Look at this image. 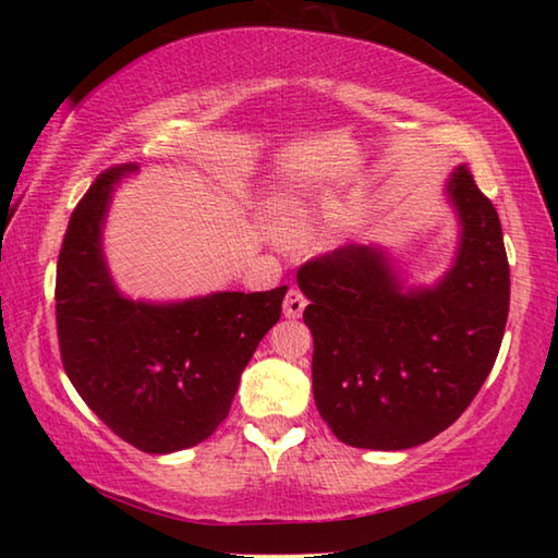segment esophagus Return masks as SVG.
<instances>
[{
	"label": "esophagus",
	"instance_id": "1",
	"mask_svg": "<svg viewBox=\"0 0 558 558\" xmlns=\"http://www.w3.org/2000/svg\"><path fill=\"white\" fill-rule=\"evenodd\" d=\"M305 307H307V298L302 295L298 288H290L286 295V302H282V313H286V317L298 319V317H302V313H305Z\"/></svg>",
	"mask_w": 558,
	"mask_h": 558
}]
</instances>
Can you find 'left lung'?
<instances>
[{
  "label": "left lung",
  "instance_id": "1",
  "mask_svg": "<svg viewBox=\"0 0 558 558\" xmlns=\"http://www.w3.org/2000/svg\"><path fill=\"white\" fill-rule=\"evenodd\" d=\"M448 199L460 243L433 288L403 290L374 245H344L298 270L310 300L302 319L315 342V403L347 446L428 442L460 418L493 372L509 313L502 226L465 165L450 174Z\"/></svg>",
  "mask_w": 558,
  "mask_h": 558
}]
</instances>
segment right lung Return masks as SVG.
I'll return each instance as SVG.
<instances>
[{"label": "right lung", "mask_w": 558, "mask_h": 558, "mask_svg": "<svg viewBox=\"0 0 558 558\" xmlns=\"http://www.w3.org/2000/svg\"><path fill=\"white\" fill-rule=\"evenodd\" d=\"M130 172L135 165L110 167L71 214L56 268V327L63 369L90 411L130 446L162 456L206 440L229 415L288 286L167 305L122 298L102 258V223L112 184Z\"/></svg>", "instance_id": "1"}]
</instances>
